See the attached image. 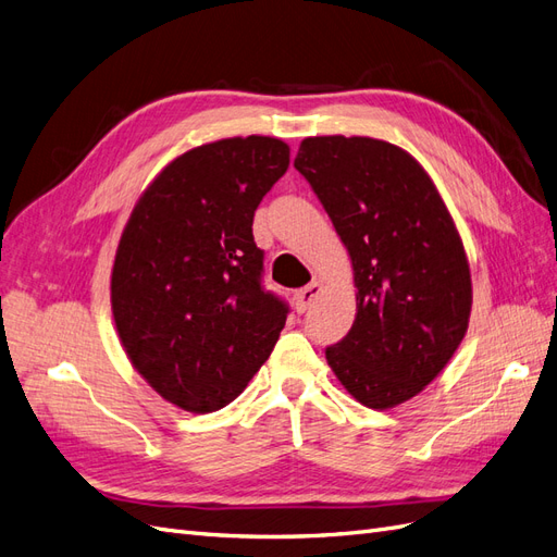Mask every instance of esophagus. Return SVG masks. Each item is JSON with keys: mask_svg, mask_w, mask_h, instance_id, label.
I'll return each instance as SVG.
<instances>
[{"mask_svg": "<svg viewBox=\"0 0 557 557\" xmlns=\"http://www.w3.org/2000/svg\"><path fill=\"white\" fill-rule=\"evenodd\" d=\"M320 293H323V283H320V281H313V283L307 285V288L297 290V293H295V309H297L299 313L309 311L313 301L320 297Z\"/></svg>", "mask_w": 557, "mask_h": 557, "instance_id": "obj_1", "label": "esophagus"}]
</instances>
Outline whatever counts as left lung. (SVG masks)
I'll return each mask as SVG.
<instances>
[{
	"label": "left lung",
	"mask_w": 557,
	"mask_h": 557,
	"mask_svg": "<svg viewBox=\"0 0 557 557\" xmlns=\"http://www.w3.org/2000/svg\"><path fill=\"white\" fill-rule=\"evenodd\" d=\"M305 176L348 250L358 313L325 350L346 391L393 409L444 372L469 327L467 250L434 181L407 150L372 137H309Z\"/></svg>",
	"instance_id": "1"
}]
</instances>
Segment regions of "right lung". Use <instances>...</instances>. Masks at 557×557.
Here are the masks:
<instances>
[{
    "label": "right lung",
    "mask_w": 557,
    "mask_h": 557,
    "mask_svg": "<svg viewBox=\"0 0 557 557\" xmlns=\"http://www.w3.org/2000/svg\"><path fill=\"white\" fill-rule=\"evenodd\" d=\"M276 137H230L185 150L146 185L111 269V311L132 367L190 413L237 399L285 325L260 288L252 215L288 172Z\"/></svg>",
    "instance_id": "obj_1"
}]
</instances>
